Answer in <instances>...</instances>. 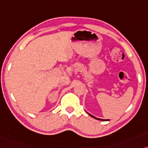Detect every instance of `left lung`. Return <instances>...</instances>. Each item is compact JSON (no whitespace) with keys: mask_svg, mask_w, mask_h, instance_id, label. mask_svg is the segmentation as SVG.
<instances>
[{"mask_svg":"<svg viewBox=\"0 0 148 148\" xmlns=\"http://www.w3.org/2000/svg\"><path fill=\"white\" fill-rule=\"evenodd\" d=\"M89 115H90V116H91L92 118H94V119H95L99 120V121H109V120H104V119H97V118H95V116H93L90 115V114H89Z\"/></svg>","mask_w":148,"mask_h":148,"instance_id":"1","label":"left lung"}]
</instances>
